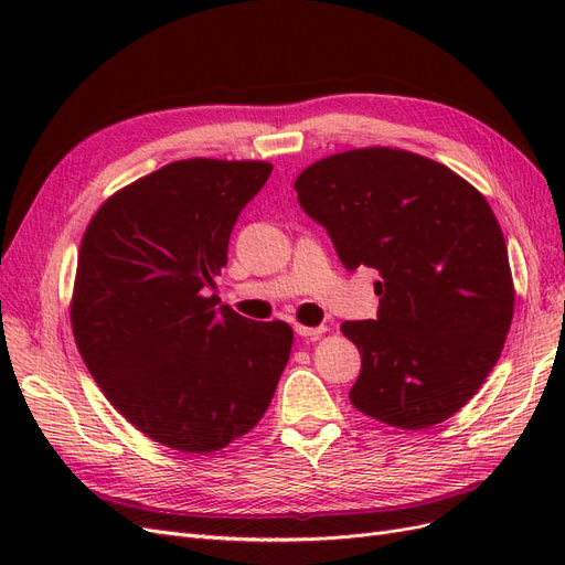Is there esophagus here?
I'll return each mask as SVG.
<instances>
[{
  "mask_svg": "<svg viewBox=\"0 0 565 565\" xmlns=\"http://www.w3.org/2000/svg\"><path fill=\"white\" fill-rule=\"evenodd\" d=\"M295 332H297L299 337H303V339L316 341V339H320L324 332H328V328H324V324H320V328H306V324H295Z\"/></svg>",
  "mask_w": 565,
  "mask_h": 565,
  "instance_id": "34e87169",
  "label": "esophagus"
}]
</instances>
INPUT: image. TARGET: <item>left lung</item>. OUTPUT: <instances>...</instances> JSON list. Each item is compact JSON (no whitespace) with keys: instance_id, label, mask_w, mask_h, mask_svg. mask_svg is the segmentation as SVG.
Here are the masks:
<instances>
[{"instance_id":"1","label":"left lung","mask_w":565,"mask_h":565,"mask_svg":"<svg viewBox=\"0 0 565 565\" xmlns=\"http://www.w3.org/2000/svg\"><path fill=\"white\" fill-rule=\"evenodd\" d=\"M295 191L347 270L380 273L377 318L341 324L363 358L355 409L409 431L452 417L498 363L514 316L486 198L446 164L393 148L324 158Z\"/></svg>"}]
</instances>
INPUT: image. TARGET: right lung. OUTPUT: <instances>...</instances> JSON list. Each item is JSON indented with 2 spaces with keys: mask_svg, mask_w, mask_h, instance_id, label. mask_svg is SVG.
Wrapping results in <instances>:
<instances>
[{
  "mask_svg": "<svg viewBox=\"0 0 565 565\" xmlns=\"http://www.w3.org/2000/svg\"><path fill=\"white\" fill-rule=\"evenodd\" d=\"M268 162L179 160L100 204L84 231L73 334L119 415L179 452H214L254 429L292 349L282 320L216 306L245 204Z\"/></svg>",
  "mask_w": 565,
  "mask_h": 565,
  "instance_id": "obj_1",
  "label": "right lung"
}]
</instances>
